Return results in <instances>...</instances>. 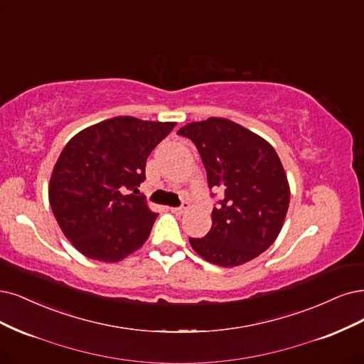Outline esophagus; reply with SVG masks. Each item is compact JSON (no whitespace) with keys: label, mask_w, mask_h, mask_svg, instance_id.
Segmentation results:
<instances>
[{"label":"esophagus","mask_w":364,"mask_h":364,"mask_svg":"<svg viewBox=\"0 0 364 364\" xmlns=\"http://www.w3.org/2000/svg\"><path fill=\"white\" fill-rule=\"evenodd\" d=\"M188 209H190V203L188 202H183L181 206L178 208H170L171 212H174V214H183V212H186Z\"/></svg>","instance_id":"obj_1"}]
</instances>
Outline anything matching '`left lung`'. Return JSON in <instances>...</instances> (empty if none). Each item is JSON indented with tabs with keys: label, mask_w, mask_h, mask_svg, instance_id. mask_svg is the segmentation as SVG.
Segmentation results:
<instances>
[{
	"label": "left lung",
	"mask_w": 364,
	"mask_h": 364,
	"mask_svg": "<svg viewBox=\"0 0 364 364\" xmlns=\"http://www.w3.org/2000/svg\"><path fill=\"white\" fill-rule=\"evenodd\" d=\"M178 134L196 144L209 188L224 191L208 235L190 237L194 252L224 268L257 257L277 240L289 208V182L277 152L257 134L223 117L188 123Z\"/></svg>",
	"instance_id": "1"
}]
</instances>
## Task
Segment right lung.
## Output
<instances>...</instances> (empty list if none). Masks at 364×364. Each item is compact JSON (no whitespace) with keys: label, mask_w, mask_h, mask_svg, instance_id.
I'll return each mask as SVG.
<instances>
[{"label":"right lung","mask_w":364,"mask_h":364,"mask_svg":"<svg viewBox=\"0 0 364 364\" xmlns=\"http://www.w3.org/2000/svg\"><path fill=\"white\" fill-rule=\"evenodd\" d=\"M174 127L112 117L73 135L61 150L49 181V205L81 255L112 263L146 242L158 214L139 186L147 156Z\"/></svg>","instance_id":"right-lung-1"}]
</instances>
